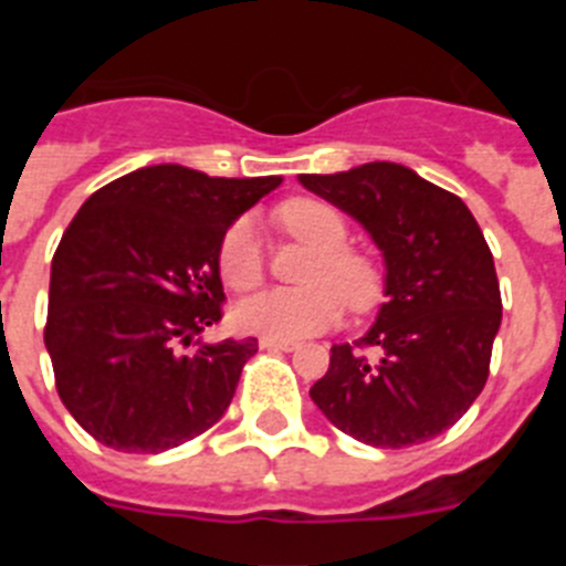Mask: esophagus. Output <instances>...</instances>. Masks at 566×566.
Listing matches in <instances>:
<instances>
[{"instance_id":"obj_1","label":"esophagus","mask_w":566,"mask_h":566,"mask_svg":"<svg viewBox=\"0 0 566 566\" xmlns=\"http://www.w3.org/2000/svg\"><path fill=\"white\" fill-rule=\"evenodd\" d=\"M300 343L294 339H274V337H260V348L263 352H294Z\"/></svg>"}]
</instances>
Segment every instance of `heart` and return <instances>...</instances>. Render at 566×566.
I'll use <instances>...</instances> for the list:
<instances>
[{"label":"heart","mask_w":566,"mask_h":566,"mask_svg":"<svg viewBox=\"0 0 566 566\" xmlns=\"http://www.w3.org/2000/svg\"><path fill=\"white\" fill-rule=\"evenodd\" d=\"M280 221L294 238L317 249L308 260L306 286H277L252 294L234 306L238 326L274 339H300L334 326L345 300L352 308L371 306L382 274L365 252L348 243V223L337 207L317 198H297L280 209ZM218 272L234 292H249L263 280V249L252 218H238L218 247Z\"/></svg>","instance_id":"obj_1"}]
</instances>
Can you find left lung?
I'll use <instances>...</instances> for the list:
<instances>
[{
	"label": "left lung",
	"mask_w": 566,
	"mask_h": 566,
	"mask_svg": "<svg viewBox=\"0 0 566 566\" xmlns=\"http://www.w3.org/2000/svg\"><path fill=\"white\" fill-rule=\"evenodd\" d=\"M300 184L357 218L385 258L377 323L354 345H332L326 377L308 391L314 405L374 448L439 437L482 394L502 326L476 218L462 198L391 161L300 175Z\"/></svg>",
	"instance_id": "8db88e82"
}]
</instances>
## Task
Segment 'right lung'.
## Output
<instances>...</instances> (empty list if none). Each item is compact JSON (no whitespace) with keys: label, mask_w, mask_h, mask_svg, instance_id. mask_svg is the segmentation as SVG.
Here are the masks:
<instances>
[{"label":"right lung","mask_w":566,"mask_h":566,"mask_svg":"<svg viewBox=\"0 0 566 566\" xmlns=\"http://www.w3.org/2000/svg\"><path fill=\"white\" fill-rule=\"evenodd\" d=\"M280 181L158 164L82 203L53 254L44 345L96 442L161 453L223 417L258 339L195 337L223 317V232Z\"/></svg>","instance_id":"add662e5"}]
</instances>
